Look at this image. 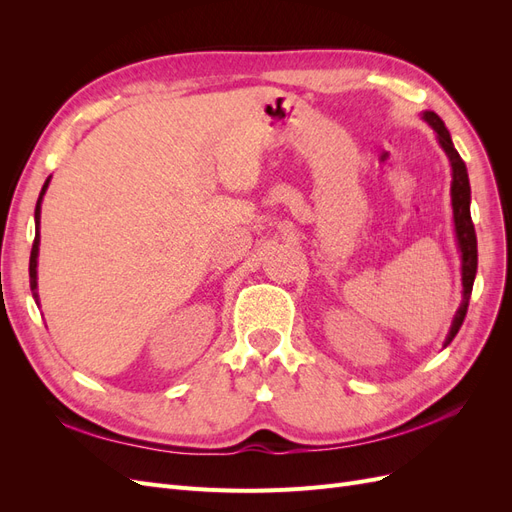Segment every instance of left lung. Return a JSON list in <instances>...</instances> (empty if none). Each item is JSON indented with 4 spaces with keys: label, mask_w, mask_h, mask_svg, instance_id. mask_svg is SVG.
<instances>
[{
    "label": "left lung",
    "mask_w": 512,
    "mask_h": 512,
    "mask_svg": "<svg viewBox=\"0 0 512 512\" xmlns=\"http://www.w3.org/2000/svg\"><path fill=\"white\" fill-rule=\"evenodd\" d=\"M423 119L429 123L438 136V143L444 149L448 162H451V170H453V181H451V205H453V224H455V237H457V247L461 254V284H463V299L461 305L457 309V314L451 322V331H448L446 339H444V348L453 342L457 331L461 329L463 318H466L468 312V303H470V294H472V286H474V277H476V267H478V250H476V232H474V224H472V215H470V179H468V168L466 162L461 160V156L457 153L453 138L448 134L444 121L433 113V111H425Z\"/></svg>",
    "instance_id": "obj_1"
}]
</instances>
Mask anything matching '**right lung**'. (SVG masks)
I'll list each match as a JSON object with an SVG mask.
<instances>
[{
  "label": "right lung",
  "instance_id": "obj_1",
  "mask_svg": "<svg viewBox=\"0 0 512 512\" xmlns=\"http://www.w3.org/2000/svg\"><path fill=\"white\" fill-rule=\"evenodd\" d=\"M49 183H51V177L44 181V185H42V192H40V196H38V203H36V213H34V218H36V239H34V245H32V256H29V286H32V292H34V299H36V303L40 305V301H38V250H40V207H42V198H44V194H46V188H49Z\"/></svg>",
  "mask_w": 512,
  "mask_h": 512
}]
</instances>
